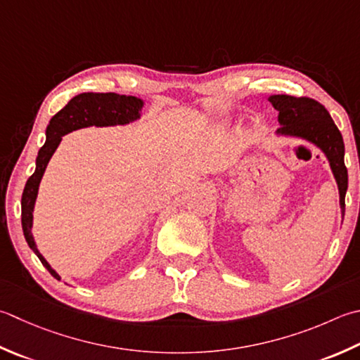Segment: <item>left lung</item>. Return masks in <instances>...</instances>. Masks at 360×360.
Segmentation results:
<instances>
[{
	"label": "left lung",
	"instance_id": "left-lung-1",
	"mask_svg": "<svg viewBox=\"0 0 360 360\" xmlns=\"http://www.w3.org/2000/svg\"><path fill=\"white\" fill-rule=\"evenodd\" d=\"M269 101L279 112L278 122L281 128L274 132V136L306 140L325 154L337 187H339L343 221L345 195L348 190V170L345 167V143L342 134L330 118L329 112L319 101L304 96L271 95L269 96Z\"/></svg>",
	"mask_w": 360,
	"mask_h": 360
}]
</instances>
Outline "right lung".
<instances>
[{"label":"right lung","mask_w":360,"mask_h":360,"mask_svg":"<svg viewBox=\"0 0 360 360\" xmlns=\"http://www.w3.org/2000/svg\"><path fill=\"white\" fill-rule=\"evenodd\" d=\"M145 101L132 95H118V94H79L68 101L65 108L60 109L46 126V140L45 145L40 148L35 159V170L21 195V226L23 234L30 248L40 259L45 269L53 274L56 279H60L46 259L40 255L37 243L32 236V220H34V206L39 195L40 181L44 178L49 159L53 158L54 151L58 150L62 137L68 132L76 129L90 128V126H124L137 122L142 117V109Z\"/></svg>","instance_id":"right-lung-1"}]
</instances>
